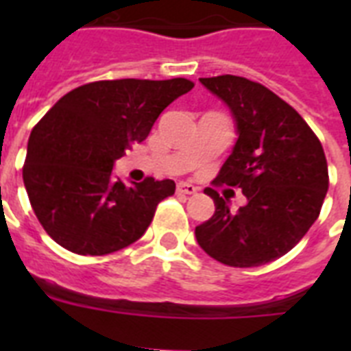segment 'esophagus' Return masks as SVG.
Segmentation results:
<instances>
[{"instance_id": "1", "label": "esophagus", "mask_w": 351, "mask_h": 351, "mask_svg": "<svg viewBox=\"0 0 351 351\" xmlns=\"http://www.w3.org/2000/svg\"><path fill=\"white\" fill-rule=\"evenodd\" d=\"M176 189H178V193H184V195H195L198 191V187L189 184V182H178Z\"/></svg>"}]
</instances>
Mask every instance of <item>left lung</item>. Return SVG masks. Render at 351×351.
<instances>
[{
  "instance_id": "8db88e82",
  "label": "left lung",
  "mask_w": 351,
  "mask_h": 351,
  "mask_svg": "<svg viewBox=\"0 0 351 351\" xmlns=\"http://www.w3.org/2000/svg\"><path fill=\"white\" fill-rule=\"evenodd\" d=\"M200 84L230 107L239 134L215 182L240 187L247 202L230 211V200L206 187L215 213L195 237L226 266H262L286 255L321 213L326 156L299 112L264 85L231 74Z\"/></svg>"
}]
</instances>
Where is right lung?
I'll return each mask as SVG.
<instances>
[{"instance_id":"1","label":"right lung","mask_w":351,"mask_h":351,"mask_svg":"<svg viewBox=\"0 0 351 351\" xmlns=\"http://www.w3.org/2000/svg\"><path fill=\"white\" fill-rule=\"evenodd\" d=\"M195 87L186 78L104 80L60 98L30 132L23 184L54 242L78 255H109L136 242L173 180L125 186L118 158L147 138L160 112Z\"/></svg>"}]
</instances>
